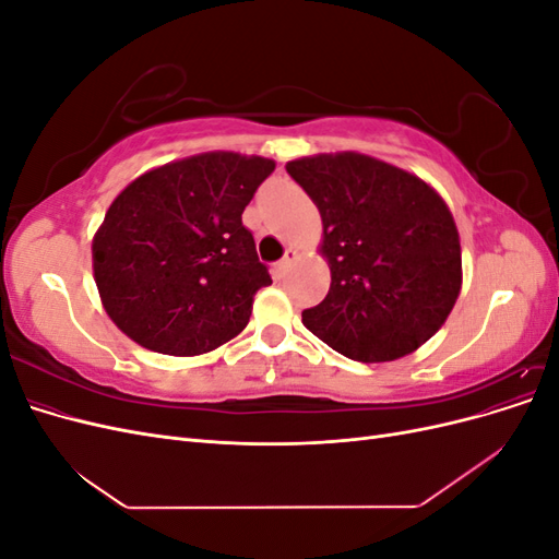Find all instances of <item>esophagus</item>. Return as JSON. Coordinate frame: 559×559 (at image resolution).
Wrapping results in <instances>:
<instances>
[{
	"instance_id": "obj_1",
	"label": "esophagus",
	"mask_w": 559,
	"mask_h": 559,
	"mask_svg": "<svg viewBox=\"0 0 559 559\" xmlns=\"http://www.w3.org/2000/svg\"><path fill=\"white\" fill-rule=\"evenodd\" d=\"M296 259H298V251L296 249H286L284 259L277 263V273H286V267H289Z\"/></svg>"
}]
</instances>
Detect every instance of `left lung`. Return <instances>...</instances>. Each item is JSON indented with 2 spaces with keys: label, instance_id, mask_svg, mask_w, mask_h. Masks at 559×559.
<instances>
[{
  "label": "left lung",
  "instance_id": "1",
  "mask_svg": "<svg viewBox=\"0 0 559 559\" xmlns=\"http://www.w3.org/2000/svg\"><path fill=\"white\" fill-rule=\"evenodd\" d=\"M321 214L331 286L302 324L343 357H408L445 324L462 292V245L433 186L392 163L341 151L286 163Z\"/></svg>",
  "mask_w": 559,
  "mask_h": 559
}]
</instances>
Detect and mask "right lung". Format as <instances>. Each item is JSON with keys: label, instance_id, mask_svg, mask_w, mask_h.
<instances>
[{"label": "right lung", "instance_id": "obj_1", "mask_svg": "<svg viewBox=\"0 0 559 559\" xmlns=\"http://www.w3.org/2000/svg\"><path fill=\"white\" fill-rule=\"evenodd\" d=\"M275 160L207 151L154 167L114 198L93 238V277L114 324L138 345L198 357L247 326L273 284L242 212Z\"/></svg>", "mask_w": 559, "mask_h": 559}]
</instances>
